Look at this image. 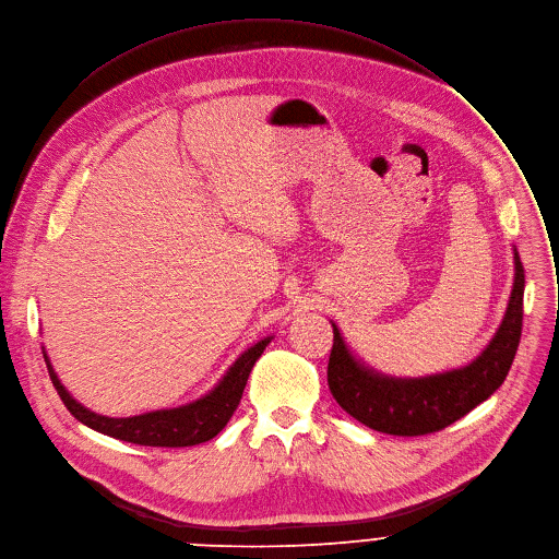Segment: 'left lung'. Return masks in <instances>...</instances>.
Segmentation results:
<instances>
[{
    "label": "left lung",
    "mask_w": 559,
    "mask_h": 559,
    "mask_svg": "<svg viewBox=\"0 0 559 559\" xmlns=\"http://www.w3.org/2000/svg\"><path fill=\"white\" fill-rule=\"evenodd\" d=\"M515 278L503 319L468 366L428 377H390L354 354L336 323L328 364V385L341 408L364 426L399 437L437 432L468 415L509 374L522 336L524 265L513 249Z\"/></svg>",
    "instance_id": "1"
}]
</instances>
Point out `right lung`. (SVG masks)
<instances>
[{"label":"right lung","instance_id":"1","mask_svg":"<svg viewBox=\"0 0 559 559\" xmlns=\"http://www.w3.org/2000/svg\"><path fill=\"white\" fill-rule=\"evenodd\" d=\"M272 338L274 336H265L253 343L251 347H247L242 354H238V359L227 368V372L207 394H202L195 401H189L185 405H178V408L151 411L135 417H107L84 408V405L58 379V372L53 370V366H50L46 349H41V354H44L50 381H53L69 413L80 424L88 426L95 432H103L107 437L138 443V445L185 448V445H195V443L214 439L227 426L234 411L238 408L253 364L261 359V354L272 343Z\"/></svg>","mask_w":559,"mask_h":559}]
</instances>
